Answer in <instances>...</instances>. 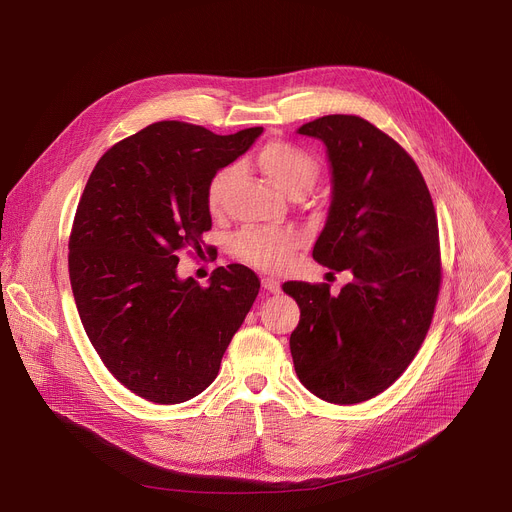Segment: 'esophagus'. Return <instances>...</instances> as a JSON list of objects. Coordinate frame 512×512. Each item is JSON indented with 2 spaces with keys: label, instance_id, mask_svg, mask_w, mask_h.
Instances as JSON below:
<instances>
[{
  "label": "esophagus",
  "instance_id": "obj_1",
  "mask_svg": "<svg viewBox=\"0 0 512 512\" xmlns=\"http://www.w3.org/2000/svg\"><path fill=\"white\" fill-rule=\"evenodd\" d=\"M263 289H267L269 294H279L281 291V287H279V281H275V279H271V277H263Z\"/></svg>",
  "mask_w": 512,
  "mask_h": 512
}]
</instances>
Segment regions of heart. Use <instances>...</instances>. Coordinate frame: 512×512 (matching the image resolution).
Instances as JSON below:
<instances>
[{
  "label": "heart",
  "instance_id": "obj_1",
  "mask_svg": "<svg viewBox=\"0 0 512 512\" xmlns=\"http://www.w3.org/2000/svg\"><path fill=\"white\" fill-rule=\"evenodd\" d=\"M255 162L259 170L289 196L306 194L320 176L318 160L300 145L283 139H271L261 145ZM235 176L237 170L225 166L210 178L206 186V206L210 212L223 210ZM300 243L302 237L294 229H247L235 237L231 249L243 263L263 271H279L287 265Z\"/></svg>",
  "mask_w": 512,
  "mask_h": 512
}]
</instances>
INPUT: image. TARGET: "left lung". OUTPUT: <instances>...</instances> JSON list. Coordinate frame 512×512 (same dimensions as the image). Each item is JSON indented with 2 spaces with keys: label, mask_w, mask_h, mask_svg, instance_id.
<instances>
[{
  "label": "left lung",
  "mask_w": 512,
  "mask_h": 512,
  "mask_svg": "<svg viewBox=\"0 0 512 512\" xmlns=\"http://www.w3.org/2000/svg\"><path fill=\"white\" fill-rule=\"evenodd\" d=\"M326 143L332 204L314 259L352 273L328 283L287 281L300 306L289 350L302 385L334 405L389 389L421 348L442 285L437 216L427 184L401 145L356 115H326L298 129Z\"/></svg>",
  "instance_id": "1"
}]
</instances>
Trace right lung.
Instances as JSON below:
<instances>
[{"mask_svg":"<svg viewBox=\"0 0 512 512\" xmlns=\"http://www.w3.org/2000/svg\"><path fill=\"white\" fill-rule=\"evenodd\" d=\"M261 131L158 121L115 143L89 176L68 237L72 296L107 371L145 401L202 393L259 294L239 263L216 267L206 287L176 267L184 249L210 255L206 186Z\"/></svg>","mask_w":512,"mask_h":512,"instance_id":"obj_1","label":"right lung"}]
</instances>
